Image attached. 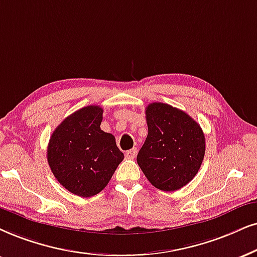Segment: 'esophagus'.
Returning <instances> with one entry per match:
<instances>
[{
  "mask_svg": "<svg viewBox=\"0 0 257 257\" xmlns=\"http://www.w3.org/2000/svg\"><path fill=\"white\" fill-rule=\"evenodd\" d=\"M136 154H138V149L133 148V149H131V151H128L125 153V157L128 159H134L136 157Z\"/></svg>",
  "mask_w": 257,
  "mask_h": 257,
  "instance_id": "34e87169",
  "label": "esophagus"
}]
</instances>
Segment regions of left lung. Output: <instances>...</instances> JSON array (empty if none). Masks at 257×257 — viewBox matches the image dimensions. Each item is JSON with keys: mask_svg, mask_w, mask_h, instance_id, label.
Returning a JSON list of instances; mask_svg holds the SVG:
<instances>
[{"mask_svg": "<svg viewBox=\"0 0 257 257\" xmlns=\"http://www.w3.org/2000/svg\"><path fill=\"white\" fill-rule=\"evenodd\" d=\"M146 119L148 135L136 158L139 166L159 190H179L201 166L204 133L191 116L166 103H151L146 108Z\"/></svg>", "mask_w": 257, "mask_h": 257, "instance_id": "left-lung-1", "label": "left lung"}]
</instances>
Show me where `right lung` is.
Returning <instances> with one entry per match:
<instances>
[{
	"instance_id": "1",
	"label": "right lung",
	"mask_w": 257,
	"mask_h": 257,
	"mask_svg": "<svg viewBox=\"0 0 257 257\" xmlns=\"http://www.w3.org/2000/svg\"><path fill=\"white\" fill-rule=\"evenodd\" d=\"M103 109L89 105L67 116L51 135L47 161L57 180L79 197L99 193L121 164L112 134L100 129Z\"/></svg>"
}]
</instances>
